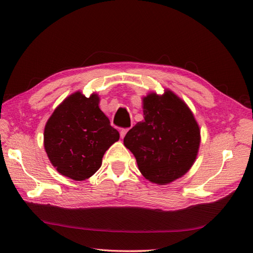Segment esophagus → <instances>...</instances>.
Listing matches in <instances>:
<instances>
[{
  "label": "esophagus",
  "mask_w": 253,
  "mask_h": 253,
  "mask_svg": "<svg viewBox=\"0 0 253 253\" xmlns=\"http://www.w3.org/2000/svg\"><path fill=\"white\" fill-rule=\"evenodd\" d=\"M127 131H128V128H122V129H121V130H120V134H121V138H122V139L126 136Z\"/></svg>",
  "instance_id": "34e87169"
}]
</instances>
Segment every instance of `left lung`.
Wrapping results in <instances>:
<instances>
[{
	"label": "left lung",
	"instance_id": "left-lung-1",
	"mask_svg": "<svg viewBox=\"0 0 253 253\" xmlns=\"http://www.w3.org/2000/svg\"><path fill=\"white\" fill-rule=\"evenodd\" d=\"M144 120L124 138L138 168L152 183L165 185L189 171L195 162L201 129L187 104L171 90L142 98Z\"/></svg>",
	"mask_w": 253,
	"mask_h": 253
}]
</instances>
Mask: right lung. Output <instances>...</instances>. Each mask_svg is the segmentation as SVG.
I'll return each mask as SVG.
<instances>
[{"instance_id": "add662e5", "label": "right lung", "mask_w": 253, "mask_h": 253, "mask_svg": "<svg viewBox=\"0 0 253 253\" xmlns=\"http://www.w3.org/2000/svg\"><path fill=\"white\" fill-rule=\"evenodd\" d=\"M97 93L75 91L58 105L44 129V148L60 174L83 181L101 167L102 157L120 133L99 108Z\"/></svg>"}]
</instances>
